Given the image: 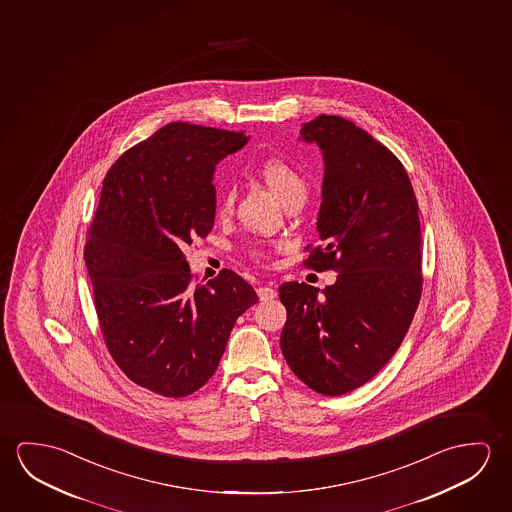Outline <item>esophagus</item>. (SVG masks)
<instances>
[{
	"label": "esophagus",
	"mask_w": 512,
	"mask_h": 512,
	"mask_svg": "<svg viewBox=\"0 0 512 512\" xmlns=\"http://www.w3.org/2000/svg\"><path fill=\"white\" fill-rule=\"evenodd\" d=\"M256 292H258V297H260V301L263 302L272 301V299H274V297H276L277 295L276 290H274L272 286H260V288H258Z\"/></svg>",
	"instance_id": "1"
}]
</instances>
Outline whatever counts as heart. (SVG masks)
I'll list each match as a JSON object with an SVG mask.
<instances>
[{
    "label": "heart",
    "mask_w": 512,
    "mask_h": 512,
    "mask_svg": "<svg viewBox=\"0 0 512 512\" xmlns=\"http://www.w3.org/2000/svg\"><path fill=\"white\" fill-rule=\"evenodd\" d=\"M260 176L265 185H267L281 203H290L299 195H306V181L302 179L301 174L293 169L290 163L279 160V158H270L261 163ZM235 201V192L233 190H224L220 195L219 211L228 213ZM252 256L256 260H263L265 252L261 249H252Z\"/></svg>",
    "instance_id": "obj_1"
}]
</instances>
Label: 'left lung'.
Masks as SVG:
<instances>
[{"instance_id":"8db88e82","label":"left lung","mask_w":512,"mask_h":512,"mask_svg":"<svg viewBox=\"0 0 512 512\" xmlns=\"http://www.w3.org/2000/svg\"><path fill=\"white\" fill-rule=\"evenodd\" d=\"M301 135L325 162L322 244L306 247L304 267L338 277L325 290L279 286L281 350L306 386L338 397L379 374L413 322L423 283L418 203L397 156L354 122L322 114Z\"/></svg>"}]
</instances>
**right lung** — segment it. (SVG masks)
<instances>
[{
	"label": "right lung",
	"mask_w": 512,
	"mask_h": 512,
	"mask_svg": "<svg viewBox=\"0 0 512 512\" xmlns=\"http://www.w3.org/2000/svg\"><path fill=\"white\" fill-rule=\"evenodd\" d=\"M245 144L244 131L169 122L103 179L83 252L99 329L126 377L163 397L203 388L236 318L258 302L226 268L194 284L183 252L213 229L215 165Z\"/></svg>",
	"instance_id": "obj_1"
}]
</instances>
